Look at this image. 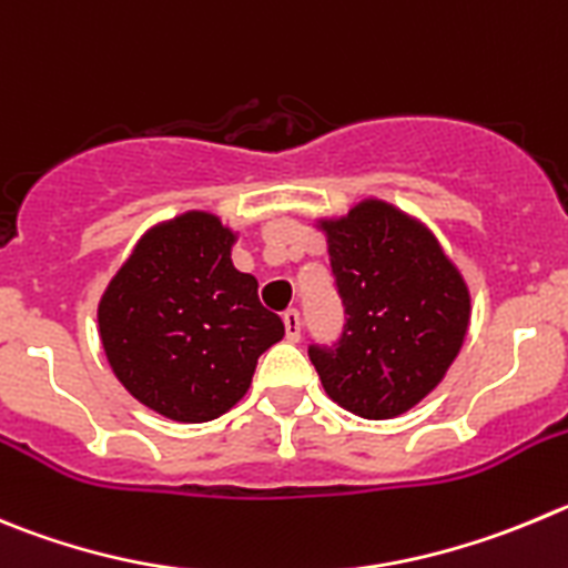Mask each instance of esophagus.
<instances>
[{"mask_svg":"<svg viewBox=\"0 0 568 568\" xmlns=\"http://www.w3.org/2000/svg\"><path fill=\"white\" fill-rule=\"evenodd\" d=\"M283 325H285V336H288V342H300L302 322H300V314H296V311H288V314L283 316Z\"/></svg>","mask_w":568,"mask_h":568,"instance_id":"obj_1","label":"esophagus"}]
</instances>
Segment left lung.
Here are the masks:
<instances>
[{"mask_svg":"<svg viewBox=\"0 0 568 568\" xmlns=\"http://www.w3.org/2000/svg\"><path fill=\"white\" fill-rule=\"evenodd\" d=\"M344 302L336 347H311L327 397L364 420H392L432 395L463 349L470 288L420 219L384 199L316 219Z\"/></svg>","mask_w":568,"mask_h":568,"instance_id":"obj_1","label":"left lung"}]
</instances>
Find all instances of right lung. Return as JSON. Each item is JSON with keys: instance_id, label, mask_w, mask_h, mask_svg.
<instances>
[{"instance_id": "1", "label": "right lung", "mask_w": 568, "mask_h": 568, "mask_svg": "<svg viewBox=\"0 0 568 568\" xmlns=\"http://www.w3.org/2000/svg\"><path fill=\"white\" fill-rule=\"evenodd\" d=\"M237 232L210 210L159 221L131 248L98 305V333L116 381L156 415L206 423L252 386L260 353L285 336L237 272Z\"/></svg>"}]
</instances>
